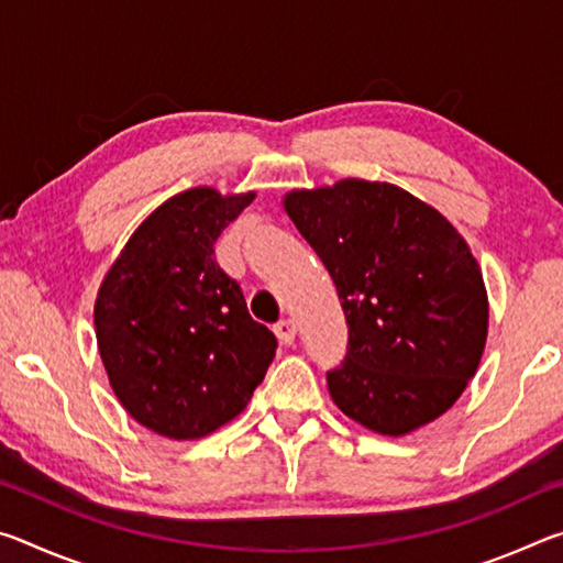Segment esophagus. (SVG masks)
<instances>
[{
    "label": "esophagus",
    "instance_id": "esophagus-1",
    "mask_svg": "<svg viewBox=\"0 0 563 563\" xmlns=\"http://www.w3.org/2000/svg\"><path fill=\"white\" fill-rule=\"evenodd\" d=\"M273 330H275V335H278V340L283 342V345H292L295 335H298V325H295L292 320H280Z\"/></svg>",
    "mask_w": 563,
    "mask_h": 563
}]
</instances>
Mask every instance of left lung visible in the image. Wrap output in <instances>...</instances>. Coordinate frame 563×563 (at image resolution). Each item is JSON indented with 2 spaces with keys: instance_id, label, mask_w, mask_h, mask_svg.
I'll return each mask as SVG.
<instances>
[{
  "instance_id": "1",
  "label": "left lung",
  "mask_w": 563,
  "mask_h": 563,
  "mask_svg": "<svg viewBox=\"0 0 563 563\" xmlns=\"http://www.w3.org/2000/svg\"><path fill=\"white\" fill-rule=\"evenodd\" d=\"M283 206L345 310L347 355L328 373L332 402L389 437L442 417L479 367L489 325L464 238L432 206L379 180L290 190Z\"/></svg>"
}]
</instances>
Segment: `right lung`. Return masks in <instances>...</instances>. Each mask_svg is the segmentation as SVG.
<instances>
[{
  "instance_id": "1",
  "label": "right lung",
  "mask_w": 563,
  "mask_h": 563,
  "mask_svg": "<svg viewBox=\"0 0 563 563\" xmlns=\"http://www.w3.org/2000/svg\"><path fill=\"white\" fill-rule=\"evenodd\" d=\"M255 194L198 186L141 223L103 278L93 328L113 395L146 430L201 440L251 402L275 357L213 243Z\"/></svg>"
}]
</instances>
